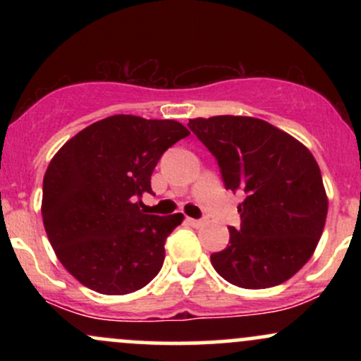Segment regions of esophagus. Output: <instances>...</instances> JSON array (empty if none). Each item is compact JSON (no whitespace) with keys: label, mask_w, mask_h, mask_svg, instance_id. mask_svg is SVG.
Returning a JSON list of instances; mask_svg holds the SVG:
<instances>
[{"label":"esophagus","mask_w":361,"mask_h":361,"mask_svg":"<svg viewBox=\"0 0 361 361\" xmlns=\"http://www.w3.org/2000/svg\"><path fill=\"white\" fill-rule=\"evenodd\" d=\"M188 222L192 224L193 227H202L205 224V221L204 219H188Z\"/></svg>","instance_id":"1"}]
</instances>
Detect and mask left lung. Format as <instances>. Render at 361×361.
<instances>
[{
    "label": "left lung",
    "mask_w": 361,
    "mask_h": 361,
    "mask_svg": "<svg viewBox=\"0 0 361 361\" xmlns=\"http://www.w3.org/2000/svg\"><path fill=\"white\" fill-rule=\"evenodd\" d=\"M190 130L217 159L227 190H243L241 227L210 256L215 271L241 288H270L304 267L321 239L327 197L304 144L261 118H193Z\"/></svg>",
    "instance_id": "1"
}]
</instances>
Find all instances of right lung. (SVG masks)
Returning <instances> with one entry per match:
<instances>
[{"label":"right lung","mask_w":361,"mask_h":361,"mask_svg":"<svg viewBox=\"0 0 361 361\" xmlns=\"http://www.w3.org/2000/svg\"><path fill=\"white\" fill-rule=\"evenodd\" d=\"M190 135L176 120L114 115L82 128L44 176L45 233L64 268L105 295L146 287L159 273L164 243L183 214L140 210L163 152Z\"/></svg>","instance_id":"1"}]
</instances>
